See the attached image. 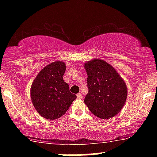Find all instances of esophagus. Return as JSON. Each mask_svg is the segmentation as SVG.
Segmentation results:
<instances>
[{
    "mask_svg": "<svg viewBox=\"0 0 157 157\" xmlns=\"http://www.w3.org/2000/svg\"><path fill=\"white\" fill-rule=\"evenodd\" d=\"M77 98H78V99H82V94H81L80 93L77 94Z\"/></svg>",
    "mask_w": 157,
    "mask_h": 157,
    "instance_id": "34e87169",
    "label": "esophagus"
}]
</instances>
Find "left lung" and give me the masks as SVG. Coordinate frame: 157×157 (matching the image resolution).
Masks as SVG:
<instances>
[{"label": "left lung", "instance_id": "1", "mask_svg": "<svg viewBox=\"0 0 157 157\" xmlns=\"http://www.w3.org/2000/svg\"><path fill=\"white\" fill-rule=\"evenodd\" d=\"M89 93L84 102L100 119L112 118L121 111L128 95L126 83L111 65L101 59L84 63Z\"/></svg>", "mask_w": 157, "mask_h": 157}]
</instances>
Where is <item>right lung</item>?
Returning a JSON list of instances; mask_svg holds the SVG:
<instances>
[{
  "label": "right lung",
  "mask_w": 157,
  "mask_h": 157,
  "mask_svg": "<svg viewBox=\"0 0 157 157\" xmlns=\"http://www.w3.org/2000/svg\"><path fill=\"white\" fill-rule=\"evenodd\" d=\"M65 71V63L55 61L40 70L32 82L30 89L32 104L43 117L60 118L77 98L63 80Z\"/></svg>",
  "instance_id": "add662e5"
}]
</instances>
